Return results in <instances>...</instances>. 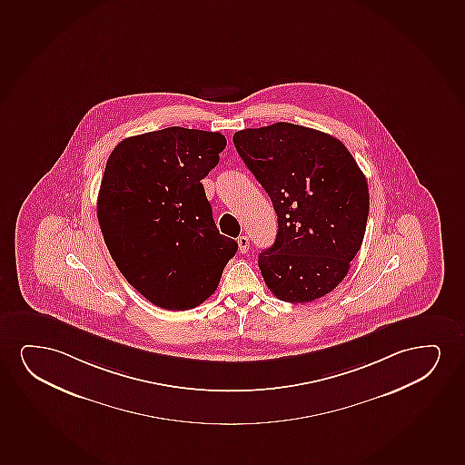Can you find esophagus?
Masks as SVG:
<instances>
[{
  "label": "esophagus",
  "instance_id": "esophagus-1",
  "mask_svg": "<svg viewBox=\"0 0 465 465\" xmlns=\"http://www.w3.org/2000/svg\"><path fill=\"white\" fill-rule=\"evenodd\" d=\"M238 249H240V252L246 253L249 251V238L248 236H240L238 240Z\"/></svg>",
  "mask_w": 465,
  "mask_h": 465
}]
</instances>
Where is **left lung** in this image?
Listing matches in <instances>:
<instances>
[{
  "label": "left lung",
  "instance_id": "8db88e82",
  "mask_svg": "<svg viewBox=\"0 0 465 465\" xmlns=\"http://www.w3.org/2000/svg\"><path fill=\"white\" fill-rule=\"evenodd\" d=\"M233 143L278 214L276 242L259 255L268 289L287 302L330 293L368 223V182L355 159L330 134L292 123L242 129Z\"/></svg>",
  "mask_w": 465,
  "mask_h": 465
}]
</instances>
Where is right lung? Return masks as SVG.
<instances>
[{
	"instance_id": "right-lung-1",
	"label": "right lung",
	"mask_w": 465,
	"mask_h": 465,
	"mask_svg": "<svg viewBox=\"0 0 465 465\" xmlns=\"http://www.w3.org/2000/svg\"><path fill=\"white\" fill-rule=\"evenodd\" d=\"M227 145L221 133L165 127L121 140L97 197L104 242L148 302L197 308L216 292L238 242L219 233L202 180Z\"/></svg>"
}]
</instances>
